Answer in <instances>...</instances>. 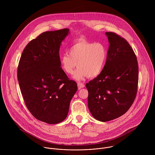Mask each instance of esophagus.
Wrapping results in <instances>:
<instances>
[{
	"instance_id": "1",
	"label": "esophagus",
	"mask_w": 155,
	"mask_h": 155,
	"mask_svg": "<svg viewBox=\"0 0 155 155\" xmlns=\"http://www.w3.org/2000/svg\"><path fill=\"white\" fill-rule=\"evenodd\" d=\"M78 89H80L82 88H84L85 87V85L81 82H78Z\"/></svg>"
}]
</instances>
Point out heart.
Segmentation results:
<instances>
[{
  "label": "heart",
  "mask_w": 155,
  "mask_h": 155,
  "mask_svg": "<svg viewBox=\"0 0 155 155\" xmlns=\"http://www.w3.org/2000/svg\"><path fill=\"white\" fill-rule=\"evenodd\" d=\"M68 54L61 56V67L66 73L71 74L78 66L73 78L81 81L87 76L92 78L100 74L106 61L107 50L101 42L94 43L80 39L70 48Z\"/></svg>",
  "instance_id": "1"
}]
</instances>
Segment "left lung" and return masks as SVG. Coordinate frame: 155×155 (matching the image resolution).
<instances>
[{"label": "left lung", "mask_w": 155, "mask_h": 155, "mask_svg": "<svg viewBox=\"0 0 155 155\" xmlns=\"http://www.w3.org/2000/svg\"><path fill=\"white\" fill-rule=\"evenodd\" d=\"M106 35L110 44L106 64L100 74L86 84L89 110L101 122L116 119L129 110L138 82V62L131 46L114 33Z\"/></svg>", "instance_id": "left-lung-1"}]
</instances>
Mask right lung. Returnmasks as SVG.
Masks as SVG:
<instances>
[{"instance_id":"obj_1","label":"right lung","mask_w":155,"mask_h":155,"mask_svg":"<svg viewBox=\"0 0 155 155\" xmlns=\"http://www.w3.org/2000/svg\"><path fill=\"white\" fill-rule=\"evenodd\" d=\"M68 33V28L42 33L25 46L18 67L17 78L27 109L36 119L49 124L66 118L78 89L60 63V48Z\"/></svg>"}]
</instances>
